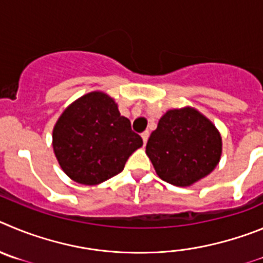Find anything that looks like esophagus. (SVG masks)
Wrapping results in <instances>:
<instances>
[{"instance_id":"1","label":"esophagus","mask_w":263,"mask_h":263,"mask_svg":"<svg viewBox=\"0 0 263 263\" xmlns=\"http://www.w3.org/2000/svg\"><path fill=\"white\" fill-rule=\"evenodd\" d=\"M141 137H143L144 144H146V141H148V139H149V131H144L143 134H141Z\"/></svg>"}]
</instances>
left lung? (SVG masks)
Returning a JSON list of instances; mask_svg holds the SVG:
<instances>
[{
  "label": "left lung",
  "mask_w": 263,
  "mask_h": 263,
  "mask_svg": "<svg viewBox=\"0 0 263 263\" xmlns=\"http://www.w3.org/2000/svg\"><path fill=\"white\" fill-rule=\"evenodd\" d=\"M146 155L161 179L190 186L216 167L221 137L216 127L190 107L170 110L146 143Z\"/></svg>",
  "instance_id": "obj_1"
}]
</instances>
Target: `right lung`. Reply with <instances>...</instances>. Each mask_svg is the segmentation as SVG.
Wrapping results in <instances>:
<instances>
[{
  "instance_id": "obj_1",
  "label": "right lung",
  "mask_w": 263,
  "mask_h": 263,
  "mask_svg": "<svg viewBox=\"0 0 263 263\" xmlns=\"http://www.w3.org/2000/svg\"><path fill=\"white\" fill-rule=\"evenodd\" d=\"M141 145L143 139L120 115L114 99L101 91L77 99L53 128V151L61 169L82 184H98L119 174Z\"/></svg>"
}]
</instances>
